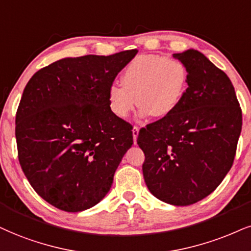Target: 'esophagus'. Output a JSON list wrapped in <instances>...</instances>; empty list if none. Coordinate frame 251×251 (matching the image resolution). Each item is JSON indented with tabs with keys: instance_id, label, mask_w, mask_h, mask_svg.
Here are the masks:
<instances>
[{
	"instance_id": "obj_1",
	"label": "esophagus",
	"mask_w": 251,
	"mask_h": 251,
	"mask_svg": "<svg viewBox=\"0 0 251 251\" xmlns=\"http://www.w3.org/2000/svg\"><path fill=\"white\" fill-rule=\"evenodd\" d=\"M138 131H140V128H138L137 126H135L134 128H132V136H134V143H135V144H136V142H137Z\"/></svg>"
}]
</instances>
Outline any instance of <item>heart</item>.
Here are the masks:
<instances>
[{
	"label": "heart",
	"instance_id": "heart-1",
	"mask_svg": "<svg viewBox=\"0 0 251 251\" xmlns=\"http://www.w3.org/2000/svg\"><path fill=\"white\" fill-rule=\"evenodd\" d=\"M122 86L113 83L108 89L110 110L126 119L138 99L141 114L165 117L173 113L186 93L188 70L181 60L158 54H143L132 59L121 76Z\"/></svg>",
	"mask_w": 251,
	"mask_h": 251
}]
</instances>
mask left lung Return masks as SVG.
Segmentation results:
<instances>
[{"label":"left lung","instance_id":"left-lung-1","mask_svg":"<svg viewBox=\"0 0 251 251\" xmlns=\"http://www.w3.org/2000/svg\"><path fill=\"white\" fill-rule=\"evenodd\" d=\"M188 87L173 113L140 130L145 184L175 206L196 203L224 180L236 154L242 110L230 79L200 52L175 53Z\"/></svg>","mask_w":251,"mask_h":251}]
</instances>
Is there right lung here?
Returning <instances> with one entry per match:
<instances>
[{
	"mask_svg": "<svg viewBox=\"0 0 251 251\" xmlns=\"http://www.w3.org/2000/svg\"><path fill=\"white\" fill-rule=\"evenodd\" d=\"M136 53L65 58L26 83L16 113L18 160L33 190L55 208L85 211L110 190L134 138L130 123L110 110L108 89Z\"/></svg>",
	"mask_w": 251,
	"mask_h": 251,
	"instance_id": "1",
	"label": "right lung"
}]
</instances>
